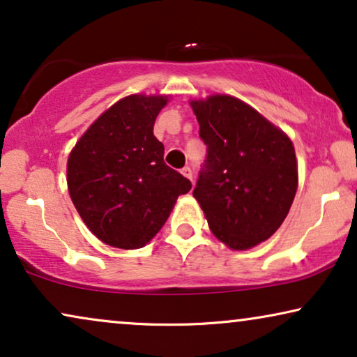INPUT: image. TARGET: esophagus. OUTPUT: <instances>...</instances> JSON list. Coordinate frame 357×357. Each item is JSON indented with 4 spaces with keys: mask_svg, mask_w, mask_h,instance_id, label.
<instances>
[{
    "mask_svg": "<svg viewBox=\"0 0 357 357\" xmlns=\"http://www.w3.org/2000/svg\"><path fill=\"white\" fill-rule=\"evenodd\" d=\"M180 172H182V175H183L185 178H188L190 182L193 183V172H192V169H190V167H183L182 170H180Z\"/></svg>",
    "mask_w": 357,
    "mask_h": 357,
    "instance_id": "1",
    "label": "esophagus"
}]
</instances>
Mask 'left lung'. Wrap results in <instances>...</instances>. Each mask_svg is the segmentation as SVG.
<instances>
[{
  "instance_id": "left-lung-1",
  "label": "left lung",
  "mask_w": 357,
  "mask_h": 357,
  "mask_svg": "<svg viewBox=\"0 0 357 357\" xmlns=\"http://www.w3.org/2000/svg\"><path fill=\"white\" fill-rule=\"evenodd\" d=\"M208 158L193 197L209 229L231 250H248L275 234L294 202V144L252 105L227 94L190 100Z\"/></svg>"
}]
</instances>
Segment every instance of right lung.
Returning a JSON list of instances; mask_svg holds the SVG:
<instances>
[{"instance_id":"1","label":"right lung","mask_w":357,"mask_h":357,"mask_svg":"<svg viewBox=\"0 0 357 357\" xmlns=\"http://www.w3.org/2000/svg\"><path fill=\"white\" fill-rule=\"evenodd\" d=\"M170 96L131 94L97 116L66 164L71 202L107 245L135 250L153 241L192 183L164 162L154 121Z\"/></svg>"}]
</instances>
